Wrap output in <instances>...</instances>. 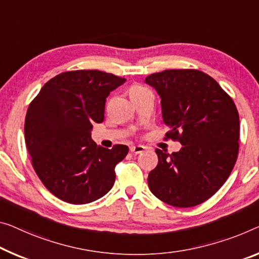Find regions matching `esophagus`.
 I'll use <instances>...</instances> for the list:
<instances>
[{
    "instance_id": "obj_1",
    "label": "esophagus",
    "mask_w": 259,
    "mask_h": 259,
    "mask_svg": "<svg viewBox=\"0 0 259 259\" xmlns=\"http://www.w3.org/2000/svg\"><path fill=\"white\" fill-rule=\"evenodd\" d=\"M146 148L143 146H131L130 147V150H131V153L132 154H141V153H143V150H145Z\"/></svg>"
}]
</instances>
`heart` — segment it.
Instances as JSON below:
<instances>
[{
  "label": "heart",
  "mask_w": 259,
  "mask_h": 259,
  "mask_svg": "<svg viewBox=\"0 0 259 259\" xmlns=\"http://www.w3.org/2000/svg\"><path fill=\"white\" fill-rule=\"evenodd\" d=\"M146 90L147 89L143 88V87H141V85H138V84L132 85L130 88V96H131V98H132L134 96H137V95L143 93V91H146Z\"/></svg>",
  "instance_id": "heart-1"
}]
</instances>
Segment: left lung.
<instances>
[{"instance_id":"8db88e82","label":"left lung","mask_w":259,"mask_h":259,"mask_svg":"<svg viewBox=\"0 0 259 259\" xmlns=\"http://www.w3.org/2000/svg\"><path fill=\"white\" fill-rule=\"evenodd\" d=\"M161 97L168 139L180 152L156 149L158 163L148 175L155 197L175 207L204 202L225 184L235 165L240 117L235 103L209 75L196 69H169L147 76Z\"/></svg>"}]
</instances>
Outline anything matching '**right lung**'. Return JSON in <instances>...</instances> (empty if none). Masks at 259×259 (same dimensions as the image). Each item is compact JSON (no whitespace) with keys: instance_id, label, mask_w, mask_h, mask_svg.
Returning <instances> with one entry per match:
<instances>
[{"instance_id":"obj_1","label":"right lung","mask_w":259,"mask_h":259,"mask_svg":"<svg viewBox=\"0 0 259 259\" xmlns=\"http://www.w3.org/2000/svg\"><path fill=\"white\" fill-rule=\"evenodd\" d=\"M125 81L101 70L65 71L45 83L29 105L26 148L42 184L61 200L89 204L112 189L114 168L128 147L97 146L91 131L104 120L106 97Z\"/></svg>"}]
</instances>
